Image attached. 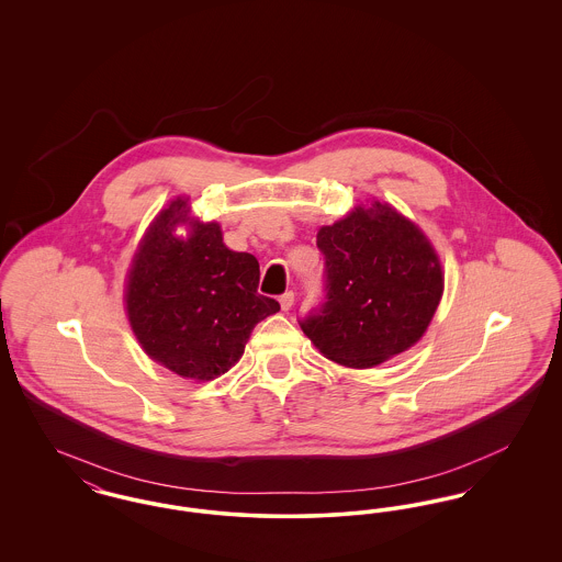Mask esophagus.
<instances>
[{
	"mask_svg": "<svg viewBox=\"0 0 562 562\" xmlns=\"http://www.w3.org/2000/svg\"><path fill=\"white\" fill-rule=\"evenodd\" d=\"M278 301H280V307H282V310H284V312H289V310H291V307H293V303H294L293 291H286V293L280 294V299H278Z\"/></svg>",
	"mask_w": 562,
	"mask_h": 562,
	"instance_id": "obj_1",
	"label": "esophagus"
}]
</instances>
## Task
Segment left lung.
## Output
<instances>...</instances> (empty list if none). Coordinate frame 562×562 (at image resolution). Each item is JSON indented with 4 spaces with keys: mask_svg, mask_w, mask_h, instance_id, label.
Wrapping results in <instances>:
<instances>
[{
    "mask_svg": "<svg viewBox=\"0 0 562 562\" xmlns=\"http://www.w3.org/2000/svg\"><path fill=\"white\" fill-rule=\"evenodd\" d=\"M324 303L299 321L333 362L371 369L415 346L440 303L445 278L424 232L379 200L322 227Z\"/></svg>",
    "mask_w": 562,
    "mask_h": 562,
    "instance_id": "left-lung-1",
    "label": "left lung"
}]
</instances>
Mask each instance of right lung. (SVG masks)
Wrapping results in <instances>:
<instances>
[{
  "instance_id": "obj_1",
  "label": "right lung",
  "mask_w": 562,
  "mask_h": 562,
  "mask_svg": "<svg viewBox=\"0 0 562 562\" xmlns=\"http://www.w3.org/2000/svg\"><path fill=\"white\" fill-rule=\"evenodd\" d=\"M189 222L188 239L176 225ZM259 261L223 244L216 223L189 218L177 198L149 225L126 282V312L149 358L172 373L211 381L227 373L257 326L280 310L257 293Z\"/></svg>"
}]
</instances>
